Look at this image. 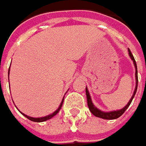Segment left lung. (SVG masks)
<instances>
[{
    "label": "left lung",
    "mask_w": 146,
    "mask_h": 146,
    "mask_svg": "<svg viewBox=\"0 0 146 146\" xmlns=\"http://www.w3.org/2000/svg\"><path fill=\"white\" fill-rule=\"evenodd\" d=\"M128 52H129V55H130L131 59L133 60V63H134V65H135V68H136V89L134 91V93H133V96L131 98L130 101L128 102V104L126 105L124 107L123 109L120 110H117V111H112V112H102V111L99 110L97 108H96L94 105L92 104V100H91V96H90V94L88 92V90L86 86V99H87V105H88V108L90 111L92 112V113L93 115H95L96 117H101V118H104V119H116L117 117H119L121 115L123 114V113L125 111L127 110V109L128 108V106L131 105V101H132V99L133 97L135 96L136 95V90H137V85H138V76H137V66H136V63L134 57H133V54H131V52L130 49H128Z\"/></svg>",
    "instance_id": "1"
}]
</instances>
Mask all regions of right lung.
<instances>
[{
  "label": "right lung",
  "instance_id": "right-lung-1",
  "mask_svg": "<svg viewBox=\"0 0 146 146\" xmlns=\"http://www.w3.org/2000/svg\"><path fill=\"white\" fill-rule=\"evenodd\" d=\"M10 73V70H9V72H8V74ZM63 101H64V99H63V100H62V102H61L60 105V107H59V109L57 110L56 111H54V113H52V114H50V115H48V116H46V117H29L28 115H25L24 113H21L23 115H24L25 117H27V118H29V120H31V121H33V122H36V123H41V122H44V121H46L48 119H50L52 117H54V115H56L58 113H59V111L60 110L61 107H62V105H63Z\"/></svg>",
  "mask_w": 146,
  "mask_h": 146
}]
</instances>
